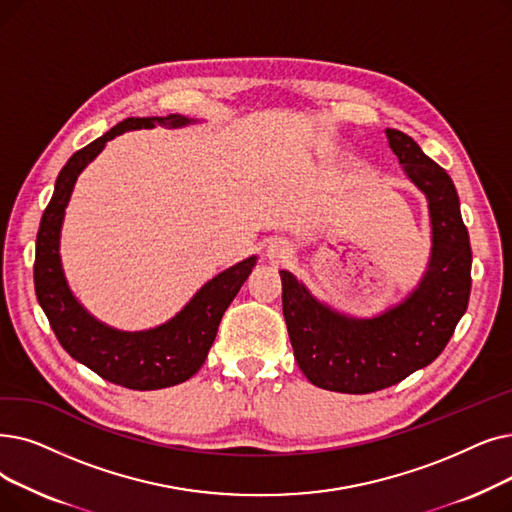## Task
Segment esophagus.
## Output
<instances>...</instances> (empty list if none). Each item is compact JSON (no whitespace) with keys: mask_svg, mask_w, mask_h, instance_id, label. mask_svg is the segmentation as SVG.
Masks as SVG:
<instances>
[{"mask_svg":"<svg viewBox=\"0 0 512 512\" xmlns=\"http://www.w3.org/2000/svg\"><path fill=\"white\" fill-rule=\"evenodd\" d=\"M293 255V251H291V247H288V244L284 242V240H272L270 244H268V249H265V257H268L272 263H282V261H286L288 257Z\"/></svg>","mask_w":512,"mask_h":512,"instance_id":"obj_1","label":"esophagus"}]
</instances>
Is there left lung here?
<instances>
[{"mask_svg": "<svg viewBox=\"0 0 512 512\" xmlns=\"http://www.w3.org/2000/svg\"><path fill=\"white\" fill-rule=\"evenodd\" d=\"M389 148L410 184L425 194L431 253L418 284L379 314L355 316L280 270L282 311L307 381L337 393H372L429 366L448 345L471 295V242L452 177L404 131L387 129Z\"/></svg>", "mask_w": 512, "mask_h": 512, "instance_id": "left-lung-1", "label": "left lung"}]
</instances>
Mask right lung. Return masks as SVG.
Instances as JSON below:
<instances>
[{"label":"right lung","mask_w":512,"mask_h":512,"mask_svg":"<svg viewBox=\"0 0 512 512\" xmlns=\"http://www.w3.org/2000/svg\"><path fill=\"white\" fill-rule=\"evenodd\" d=\"M203 123L196 117H129L102 138L75 152L58 173L52 201L43 211L35 244V293L56 339L79 364L104 381L133 391H154L180 385L207 360L221 316L249 278L257 255L242 259L207 280L190 301L167 322L146 330H121L98 320L71 291L60 257V234L77 177L104 150L106 142L125 131L180 129Z\"/></svg>","instance_id":"1"}]
</instances>
